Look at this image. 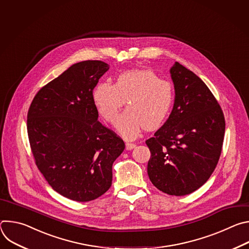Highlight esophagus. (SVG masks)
<instances>
[{
    "label": "esophagus",
    "instance_id": "esophagus-1",
    "mask_svg": "<svg viewBox=\"0 0 249 249\" xmlns=\"http://www.w3.org/2000/svg\"><path fill=\"white\" fill-rule=\"evenodd\" d=\"M135 147H136V145H135V144H133V143H129V142H126V150L131 151V150H133Z\"/></svg>",
    "mask_w": 249,
    "mask_h": 249
}]
</instances>
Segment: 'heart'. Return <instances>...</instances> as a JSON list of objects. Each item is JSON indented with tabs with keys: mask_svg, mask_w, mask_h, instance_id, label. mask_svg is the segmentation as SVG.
<instances>
[{
	"mask_svg": "<svg viewBox=\"0 0 249 249\" xmlns=\"http://www.w3.org/2000/svg\"><path fill=\"white\" fill-rule=\"evenodd\" d=\"M92 99L99 114L110 123L126 99L129 107L119 115L116 128L126 138H134L143 127L153 130L165 120L173 102V87L151 70H132L119 75L114 85L97 84Z\"/></svg>",
	"mask_w": 249,
	"mask_h": 249,
	"instance_id": "heart-1",
	"label": "heart"
}]
</instances>
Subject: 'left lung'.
Returning a JSON list of instances; mask_svg holds the SVG:
<instances>
[{
    "mask_svg": "<svg viewBox=\"0 0 249 249\" xmlns=\"http://www.w3.org/2000/svg\"><path fill=\"white\" fill-rule=\"evenodd\" d=\"M174 104L164 124L146 141L151 151L148 174L160 191L184 196L210 178L219 161L225 117L205 83L178 62L169 70Z\"/></svg>",
    "mask_w": 249,
    "mask_h": 249,
    "instance_id": "1",
    "label": "left lung"
}]
</instances>
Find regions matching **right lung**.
Wrapping results in <instances>:
<instances>
[{
    "mask_svg": "<svg viewBox=\"0 0 249 249\" xmlns=\"http://www.w3.org/2000/svg\"><path fill=\"white\" fill-rule=\"evenodd\" d=\"M109 65L83 61L71 66L34 96L27 134L38 169L62 196L94 200L112 183V164L123 140L98 120L92 91Z\"/></svg>",
    "mask_w": 249,
    "mask_h": 249,
    "instance_id": "add662e5",
    "label": "right lung"
}]
</instances>
